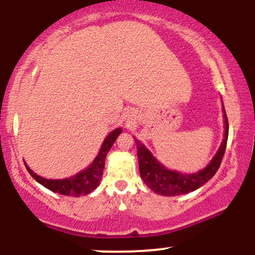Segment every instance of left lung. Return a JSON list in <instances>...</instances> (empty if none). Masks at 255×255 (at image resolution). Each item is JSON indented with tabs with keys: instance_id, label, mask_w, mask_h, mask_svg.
<instances>
[{
	"instance_id": "8db88e82",
	"label": "left lung",
	"mask_w": 255,
	"mask_h": 255,
	"mask_svg": "<svg viewBox=\"0 0 255 255\" xmlns=\"http://www.w3.org/2000/svg\"><path fill=\"white\" fill-rule=\"evenodd\" d=\"M224 119V140L222 141L221 147H219L216 156L213 157V159L210 162V164L203 170L197 172V174H181V172L169 170L152 156L151 152L139 140L134 139L137 150L140 176H141L146 186L157 194L174 197V195L187 194V193L195 191L199 187L204 186L207 181L211 180L217 172L219 165H221L225 147H227L229 126H228V119L227 115H225V111Z\"/></svg>"
}]
</instances>
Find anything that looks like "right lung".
<instances>
[{"label":"right lung","mask_w":255,"mask_h":255,"mask_svg":"<svg viewBox=\"0 0 255 255\" xmlns=\"http://www.w3.org/2000/svg\"><path fill=\"white\" fill-rule=\"evenodd\" d=\"M121 128H116L105 137L104 142L102 144L101 150H99L97 157L92 162L89 168L85 169L81 172L75 175V176L69 178H63V180H48L42 176H38L36 172H33L26 165V169L30 172V175L37 182H39L45 188L50 191L58 193L62 195H71V197H81V195H87L91 192L95 191L101 182L102 175L104 170L105 157L108 152L110 151L111 146L114 145L115 140L121 134Z\"/></svg>","instance_id":"obj_1"}]
</instances>
